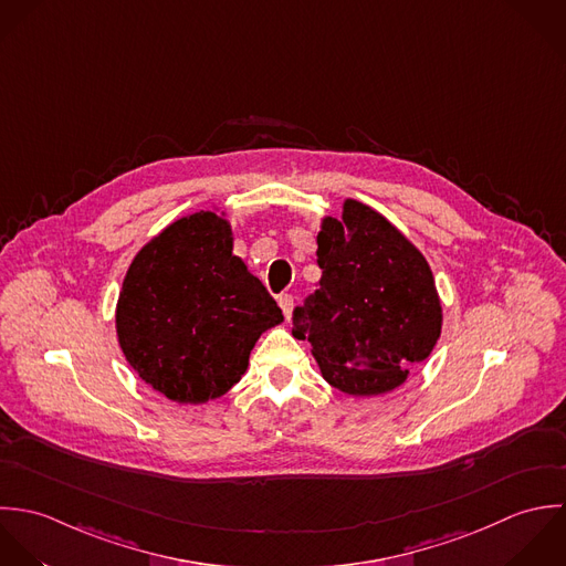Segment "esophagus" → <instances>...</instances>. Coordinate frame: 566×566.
<instances>
[{"instance_id": "esophagus-1", "label": "esophagus", "mask_w": 566, "mask_h": 566, "mask_svg": "<svg viewBox=\"0 0 566 566\" xmlns=\"http://www.w3.org/2000/svg\"><path fill=\"white\" fill-rule=\"evenodd\" d=\"M293 295H289V293H284V295H280L277 297V304H280V308H282V313H284V317L289 319L291 315H293Z\"/></svg>"}]
</instances>
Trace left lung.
I'll list each match as a JSON object with an SVG mask.
<instances>
[{
    "mask_svg": "<svg viewBox=\"0 0 566 566\" xmlns=\"http://www.w3.org/2000/svg\"><path fill=\"white\" fill-rule=\"evenodd\" d=\"M317 289L293 315L322 376L347 396L398 389L442 335V300L422 251L374 208L345 199L317 233Z\"/></svg>",
    "mask_w": 566,
    "mask_h": 566,
    "instance_id": "1",
    "label": "left lung"
}]
</instances>
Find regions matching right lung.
I'll use <instances>...</instances> for the list:
<instances>
[{
    "instance_id": "obj_1",
    "label": "right lung",
    "mask_w": 566,
    "mask_h": 566,
    "mask_svg": "<svg viewBox=\"0 0 566 566\" xmlns=\"http://www.w3.org/2000/svg\"><path fill=\"white\" fill-rule=\"evenodd\" d=\"M284 322L262 282L233 255L227 212L201 210L153 235L115 304L124 358L179 405L221 398L247 371L262 333Z\"/></svg>"
}]
</instances>
